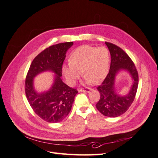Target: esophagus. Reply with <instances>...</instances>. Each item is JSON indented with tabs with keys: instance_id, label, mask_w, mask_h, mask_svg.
I'll use <instances>...</instances> for the list:
<instances>
[{
	"instance_id": "esophagus-1",
	"label": "esophagus",
	"mask_w": 158,
	"mask_h": 158,
	"mask_svg": "<svg viewBox=\"0 0 158 158\" xmlns=\"http://www.w3.org/2000/svg\"><path fill=\"white\" fill-rule=\"evenodd\" d=\"M92 90V89L89 88H83V89H79V92H89V91Z\"/></svg>"
}]
</instances>
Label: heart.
<instances>
[{
    "label": "heart",
    "instance_id": "b5f03b06",
    "mask_svg": "<svg viewBox=\"0 0 158 158\" xmlns=\"http://www.w3.org/2000/svg\"><path fill=\"white\" fill-rule=\"evenodd\" d=\"M109 63V51L106 47L82 45L72 52L69 63L62 67V73L69 85L75 84L80 71L87 82L96 84L106 78Z\"/></svg>",
    "mask_w": 158,
    "mask_h": 158
}]
</instances>
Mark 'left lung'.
<instances>
[{
  "label": "left lung",
  "instance_id": "1",
  "mask_svg": "<svg viewBox=\"0 0 158 158\" xmlns=\"http://www.w3.org/2000/svg\"><path fill=\"white\" fill-rule=\"evenodd\" d=\"M106 45L111 54V65L106 78L97 88L100 99L95 107L105 116L117 117L125 113L135 99L138 74L135 64L125 51L111 43L106 42ZM122 71L128 73L133 80L131 86L125 95L119 94L115 87L116 76Z\"/></svg>",
  "mask_w": 158,
  "mask_h": 158
}]
</instances>
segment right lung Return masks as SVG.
I'll return each mask as SVG.
<instances>
[{"instance_id":"obj_1","label":"right lung","mask_w":158,"mask_h":158,"mask_svg":"<svg viewBox=\"0 0 158 158\" xmlns=\"http://www.w3.org/2000/svg\"><path fill=\"white\" fill-rule=\"evenodd\" d=\"M73 45V42H66L50 46L33 59L28 70L25 82L27 101L37 115L48 123H59L65 118L78 93L60 78L66 53ZM48 71L55 74L54 83L48 90L37 93L34 88V78Z\"/></svg>"}]
</instances>
